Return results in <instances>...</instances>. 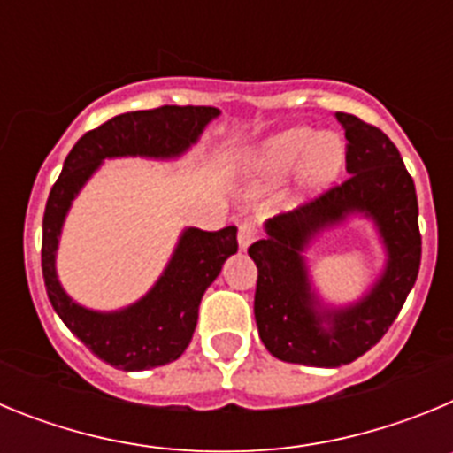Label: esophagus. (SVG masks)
Masks as SVG:
<instances>
[{
  "label": "esophagus",
  "mask_w": 453,
  "mask_h": 453,
  "mask_svg": "<svg viewBox=\"0 0 453 453\" xmlns=\"http://www.w3.org/2000/svg\"><path fill=\"white\" fill-rule=\"evenodd\" d=\"M256 235H258V226H256L254 222H242L240 224V229H238V242L242 250H247V247L251 245L256 240Z\"/></svg>",
  "instance_id": "obj_1"
}]
</instances>
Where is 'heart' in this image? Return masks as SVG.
Returning <instances> with one entry per match:
<instances>
[{
	"instance_id": "b5f03b06",
	"label": "heart",
	"mask_w": 453,
	"mask_h": 453,
	"mask_svg": "<svg viewBox=\"0 0 453 453\" xmlns=\"http://www.w3.org/2000/svg\"><path fill=\"white\" fill-rule=\"evenodd\" d=\"M345 150L338 135L318 134L308 127H295L274 135L256 156L263 177L276 181L302 163V177L308 188H322L338 177Z\"/></svg>"
}]
</instances>
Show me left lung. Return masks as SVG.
I'll list each match as a JSON object with an SVG mask.
<instances>
[{
	"mask_svg": "<svg viewBox=\"0 0 453 453\" xmlns=\"http://www.w3.org/2000/svg\"><path fill=\"white\" fill-rule=\"evenodd\" d=\"M345 127L347 179L290 213L267 222V238L250 247L258 267L254 315L263 345L279 361L340 367L379 342L397 319L415 286L422 258L418 195L399 150L381 129L349 113ZM363 212L380 226L388 247L387 272L356 307L318 314L301 251L319 228Z\"/></svg>",
	"mask_w": 453,
	"mask_h": 453,
	"instance_id": "left-lung-1",
	"label": "left lung"
}]
</instances>
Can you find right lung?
<instances>
[{"mask_svg":"<svg viewBox=\"0 0 453 453\" xmlns=\"http://www.w3.org/2000/svg\"><path fill=\"white\" fill-rule=\"evenodd\" d=\"M218 113L213 106H158L115 115L79 138L50 192L40 251L47 297L67 329L118 370H150L177 361L186 351L203 292L218 279L224 261L238 251V229L183 231L170 265L145 297L119 313H95L72 302L56 279L54 256L67 208L104 158L179 156Z\"/></svg>","mask_w":453,"mask_h":453,"instance_id":"add662e5","label":"right lung"}]
</instances>
